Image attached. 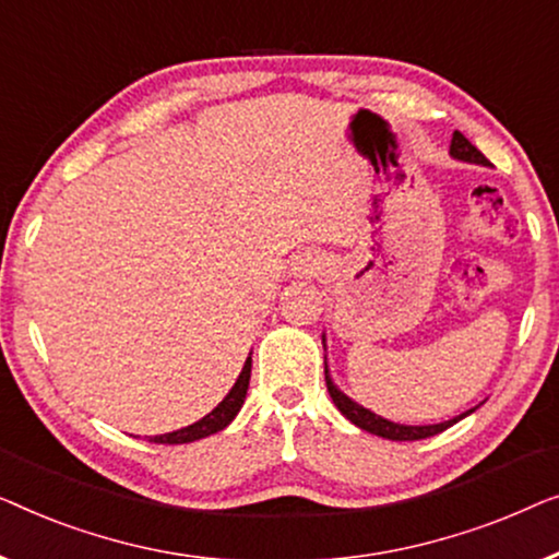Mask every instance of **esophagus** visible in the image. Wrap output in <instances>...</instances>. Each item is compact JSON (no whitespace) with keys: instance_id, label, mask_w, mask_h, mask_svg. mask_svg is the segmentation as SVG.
I'll return each instance as SVG.
<instances>
[{"instance_id":"34e87169","label":"esophagus","mask_w":559,"mask_h":559,"mask_svg":"<svg viewBox=\"0 0 559 559\" xmlns=\"http://www.w3.org/2000/svg\"><path fill=\"white\" fill-rule=\"evenodd\" d=\"M321 265H324L321 258L317 253H311V250H306V253L296 255L294 261H290V271H294L296 278H311L321 271Z\"/></svg>"}]
</instances>
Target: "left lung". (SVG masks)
<instances>
[{"label":"left lung","instance_id":"left-lung-1","mask_svg":"<svg viewBox=\"0 0 559 559\" xmlns=\"http://www.w3.org/2000/svg\"><path fill=\"white\" fill-rule=\"evenodd\" d=\"M451 156L453 159L459 162H468V164H481V167H486L489 164V159L478 152V148L471 144V141L463 136V133L455 131L453 139H451ZM324 342V349H326V340ZM324 377H326V390L329 395H332L334 405L340 407V413L347 418L349 423H355L357 428L367 430V433L372 436H380V438H388V440H423V438H430V436H438L443 433L445 428H451L453 423H459L466 418V415H471L476 411V407H471V411L455 415V418L451 420H443V423H436V426H403V423H392L388 418H382V415H377L372 411H367L365 405H359L352 400L349 395H344V392L336 388L332 374H329V365H326V357H324Z\"/></svg>","mask_w":559,"mask_h":559}]
</instances>
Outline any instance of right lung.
<instances>
[{"label": "right lung", "instance_id": "1", "mask_svg": "<svg viewBox=\"0 0 559 559\" xmlns=\"http://www.w3.org/2000/svg\"><path fill=\"white\" fill-rule=\"evenodd\" d=\"M250 365H253V357L246 359V365H242V372L238 374V380H235L233 390L223 397V403H219L212 413L204 415L202 420L192 423V426H187L182 430H171V433L154 436L148 440H152V443H169V445L192 443V440H200V438H207L212 433H219V430L230 426V423L235 420V415L240 413L242 403H246L248 384H250Z\"/></svg>", "mask_w": 559, "mask_h": 559}]
</instances>
